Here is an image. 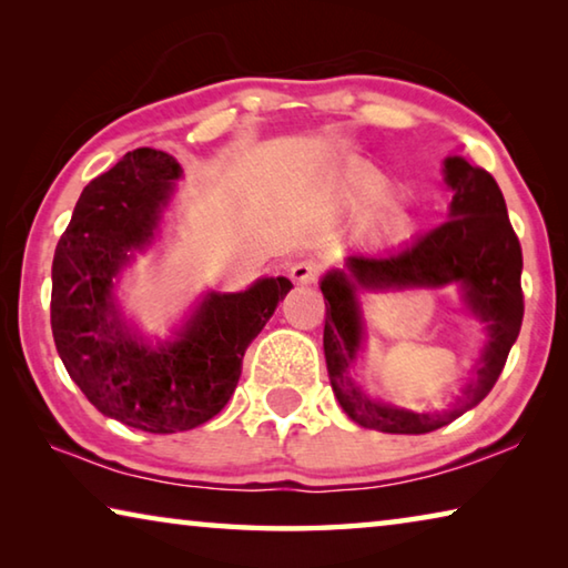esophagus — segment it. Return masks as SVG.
<instances>
[{
	"instance_id": "esophagus-1",
	"label": "esophagus",
	"mask_w": 568,
	"mask_h": 568,
	"mask_svg": "<svg viewBox=\"0 0 568 568\" xmlns=\"http://www.w3.org/2000/svg\"><path fill=\"white\" fill-rule=\"evenodd\" d=\"M291 277L301 285H313L321 277V265L315 261H297L291 265Z\"/></svg>"
}]
</instances>
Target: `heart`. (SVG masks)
<instances>
[{"label":"heart","mask_w":568,"mask_h":568,"mask_svg":"<svg viewBox=\"0 0 568 568\" xmlns=\"http://www.w3.org/2000/svg\"><path fill=\"white\" fill-rule=\"evenodd\" d=\"M386 187L388 182L386 178L378 175V172L358 170L353 172L348 182H345V197H348L351 203H368V200H378L383 192H386ZM368 227L373 230V235L393 240L403 235V230H406V215L393 205H376L368 213Z\"/></svg>","instance_id":"obj_1"}]
</instances>
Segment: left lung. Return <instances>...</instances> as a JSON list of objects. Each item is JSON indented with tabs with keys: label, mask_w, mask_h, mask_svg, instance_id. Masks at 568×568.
I'll list each match as a JSON object with an SVG mask.
<instances>
[{
	"label": "left lung",
	"mask_w": 568,
	"mask_h": 568,
	"mask_svg": "<svg viewBox=\"0 0 568 568\" xmlns=\"http://www.w3.org/2000/svg\"><path fill=\"white\" fill-rule=\"evenodd\" d=\"M444 172L454 190L450 220L396 253L348 255L343 271L328 273L321 283L325 297L323 348L333 393L358 426L381 434H430L474 408L496 386L521 331L524 257L501 187L491 172L468 165L464 158H448ZM448 282L464 286L469 310L489 323V345L481 356L479 378L467 396L440 414H413L365 397L352 381V361L362 339L354 291L358 286L405 290Z\"/></svg>",
	"instance_id": "obj_1"
}]
</instances>
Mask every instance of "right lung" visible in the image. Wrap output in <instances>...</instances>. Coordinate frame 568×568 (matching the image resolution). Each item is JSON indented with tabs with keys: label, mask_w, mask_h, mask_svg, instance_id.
I'll return each mask as SVG.
<instances>
[{
	"label": "right lung",
	"mask_w": 568,
	"mask_h": 568,
	"mask_svg": "<svg viewBox=\"0 0 568 568\" xmlns=\"http://www.w3.org/2000/svg\"><path fill=\"white\" fill-rule=\"evenodd\" d=\"M180 165L140 148L77 200L52 263V335L70 378L94 408L148 434L203 426L233 396L247 345L293 283L263 277L243 293H210L175 343H140L112 303V277L150 243Z\"/></svg>",
	"instance_id": "1"
}]
</instances>
